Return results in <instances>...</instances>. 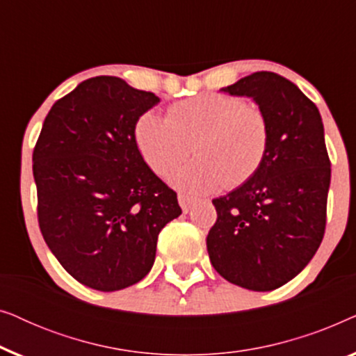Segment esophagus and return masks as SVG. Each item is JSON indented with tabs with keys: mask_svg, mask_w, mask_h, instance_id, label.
I'll return each mask as SVG.
<instances>
[{
	"mask_svg": "<svg viewBox=\"0 0 356 356\" xmlns=\"http://www.w3.org/2000/svg\"><path fill=\"white\" fill-rule=\"evenodd\" d=\"M178 202L179 206H181L183 212L188 213L189 211H191V207L196 204V199L191 197V196H186V194H178Z\"/></svg>",
	"mask_w": 356,
	"mask_h": 356,
	"instance_id": "34e87169",
	"label": "esophagus"
}]
</instances>
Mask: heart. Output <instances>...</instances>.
Segmentation results:
<instances>
[{
  "mask_svg": "<svg viewBox=\"0 0 356 356\" xmlns=\"http://www.w3.org/2000/svg\"><path fill=\"white\" fill-rule=\"evenodd\" d=\"M134 140L145 165L168 177L193 150L197 157L172 175L189 193L236 188L259 172L270 144L264 111L243 97L202 94L172 105L168 115L145 111L134 126Z\"/></svg>",
  "mask_w": 356,
  "mask_h": 356,
  "instance_id": "obj_1",
  "label": "heart"
}]
</instances>
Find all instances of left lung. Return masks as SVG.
<instances>
[{
	"label": "left lung",
	"mask_w": 356,
	"mask_h": 356,
	"mask_svg": "<svg viewBox=\"0 0 356 356\" xmlns=\"http://www.w3.org/2000/svg\"><path fill=\"white\" fill-rule=\"evenodd\" d=\"M220 92L250 97L264 111L270 144L259 172L213 199L211 262L243 289L270 291L308 266L323 241L330 162L319 110L293 82L261 71Z\"/></svg>",
	"instance_id": "8db88e82"
}]
</instances>
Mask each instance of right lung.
<instances>
[{
  "mask_svg": "<svg viewBox=\"0 0 356 356\" xmlns=\"http://www.w3.org/2000/svg\"><path fill=\"white\" fill-rule=\"evenodd\" d=\"M159 102L120 77L97 76L51 106L38 136V225L67 274L89 289L143 280L160 230L181 213L177 193L136 147V121Z\"/></svg>",
  "mask_w": 356,
  "mask_h": 356,
  "instance_id": "obj_1",
  "label": "right lung"
}]
</instances>
